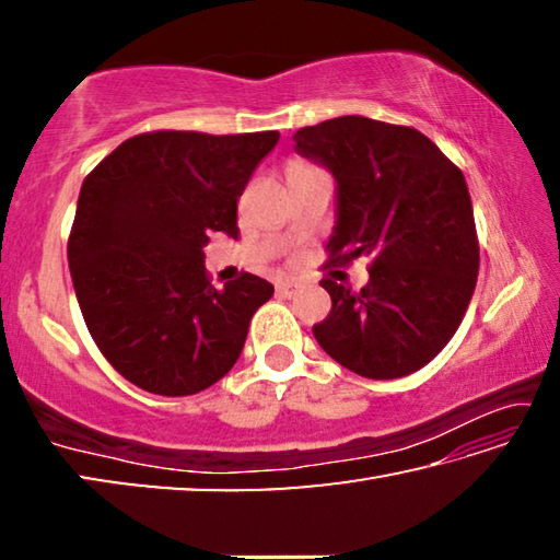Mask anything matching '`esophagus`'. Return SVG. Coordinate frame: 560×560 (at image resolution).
I'll list each match as a JSON object with an SVG mask.
<instances>
[{"instance_id":"esophagus-1","label":"esophagus","mask_w":560,"mask_h":560,"mask_svg":"<svg viewBox=\"0 0 560 560\" xmlns=\"http://www.w3.org/2000/svg\"><path fill=\"white\" fill-rule=\"evenodd\" d=\"M299 289H301V281H296V279H283L277 283V291L281 293V296H293Z\"/></svg>"}]
</instances>
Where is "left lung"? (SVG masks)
Masks as SVG:
<instances>
[{
	"mask_svg": "<svg viewBox=\"0 0 560 560\" xmlns=\"http://www.w3.org/2000/svg\"><path fill=\"white\" fill-rule=\"evenodd\" d=\"M301 155L336 175L338 222L326 267L368 259L360 291L324 279L330 314L314 326L348 371L393 381L450 343L471 301L479 240L462 170L410 126L340 116L301 128Z\"/></svg>",
	"mask_w": 560,
	"mask_h": 560,
	"instance_id": "left-lung-1",
	"label": "left lung"
}]
</instances>
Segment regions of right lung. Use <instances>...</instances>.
Returning <instances> with one entry per match:
<instances>
[{"mask_svg":"<svg viewBox=\"0 0 560 560\" xmlns=\"http://www.w3.org/2000/svg\"><path fill=\"white\" fill-rule=\"evenodd\" d=\"M277 143V130L140 132L83 179L69 234L75 299L132 385L183 397L232 371L273 287L242 271L217 291L202 246L212 232L240 234L236 200Z\"/></svg>","mask_w":560,"mask_h":560,"instance_id":"right-lung-1","label":"right lung"}]
</instances>
